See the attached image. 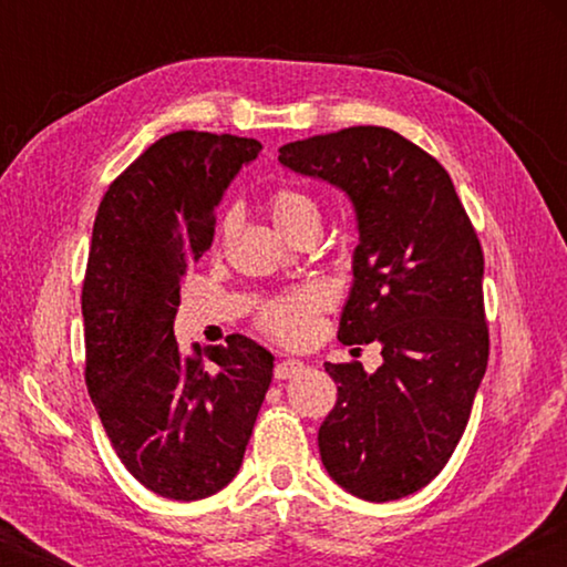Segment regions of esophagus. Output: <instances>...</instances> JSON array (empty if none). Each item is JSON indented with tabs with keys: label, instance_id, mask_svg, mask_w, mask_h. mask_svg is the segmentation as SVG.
<instances>
[{
	"label": "esophagus",
	"instance_id": "obj_1",
	"mask_svg": "<svg viewBox=\"0 0 567 567\" xmlns=\"http://www.w3.org/2000/svg\"><path fill=\"white\" fill-rule=\"evenodd\" d=\"M302 370H305V362H300V360H280L275 364V378L290 380L295 375H300Z\"/></svg>",
	"mask_w": 567,
	"mask_h": 567
}]
</instances>
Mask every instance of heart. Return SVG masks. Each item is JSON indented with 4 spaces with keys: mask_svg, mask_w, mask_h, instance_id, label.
Returning <instances> with one entry per match:
<instances>
[{
    "mask_svg": "<svg viewBox=\"0 0 567 567\" xmlns=\"http://www.w3.org/2000/svg\"><path fill=\"white\" fill-rule=\"evenodd\" d=\"M265 209L272 225L285 237H295L300 229L318 225L320 227V207L307 192L297 187H275L265 199ZM227 223L219 227V239L227 233ZM330 292L322 285H300L290 292L275 295L257 312V324L265 334L282 344H302L312 338L318 328V318L328 310Z\"/></svg>",
    "mask_w": 567,
    "mask_h": 567,
    "instance_id": "heart-1",
    "label": "heart"
}]
</instances>
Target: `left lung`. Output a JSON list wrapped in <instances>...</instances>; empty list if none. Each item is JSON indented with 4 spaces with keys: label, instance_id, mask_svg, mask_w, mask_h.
I'll return each mask as SVG.
<instances>
[{
    "label": "left lung",
    "instance_id": "8db88e82",
    "mask_svg": "<svg viewBox=\"0 0 567 567\" xmlns=\"http://www.w3.org/2000/svg\"><path fill=\"white\" fill-rule=\"evenodd\" d=\"M280 162L352 199L360 245L338 340L382 344L372 375L324 364L338 402L318 433L322 465L362 501H400L447 465L485 375L483 247L445 167L388 127L297 140Z\"/></svg>",
    "mask_w": 567,
    "mask_h": 567
}]
</instances>
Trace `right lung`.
Returning a JSON list of instances; mask_svg holds the SVG:
<instances>
[{
	"instance_id": "add662e5",
	"label": "right lung",
	"mask_w": 567,
	"mask_h": 567,
	"mask_svg": "<svg viewBox=\"0 0 567 567\" xmlns=\"http://www.w3.org/2000/svg\"><path fill=\"white\" fill-rule=\"evenodd\" d=\"M262 145L179 130L104 192L82 285L84 382L114 453L147 491L203 501L237 475L272 380L245 334L185 352L179 282L215 237V209Z\"/></svg>"
}]
</instances>
